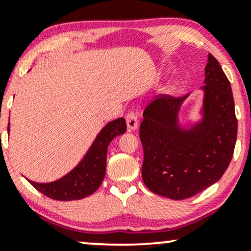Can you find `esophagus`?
<instances>
[{"mask_svg":"<svg viewBox=\"0 0 251 251\" xmlns=\"http://www.w3.org/2000/svg\"><path fill=\"white\" fill-rule=\"evenodd\" d=\"M126 126H128V130H135L139 125V120H137V112L136 111H129L126 116Z\"/></svg>","mask_w":251,"mask_h":251,"instance_id":"esophagus-1","label":"esophagus"}]
</instances>
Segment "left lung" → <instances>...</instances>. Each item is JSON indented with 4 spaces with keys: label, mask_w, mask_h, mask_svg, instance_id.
<instances>
[{
    "label": "left lung",
    "mask_w": 251,
    "mask_h": 251,
    "mask_svg": "<svg viewBox=\"0 0 251 251\" xmlns=\"http://www.w3.org/2000/svg\"><path fill=\"white\" fill-rule=\"evenodd\" d=\"M203 86V121L191 130L177 126L185 97L160 94L144 111L140 140L142 179L158 195L184 200L222 178L233 157L237 118L232 90L217 58L209 53Z\"/></svg>",
    "instance_id": "1"
}]
</instances>
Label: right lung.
I'll list each match as a JSON object with an SVG mask.
<instances>
[{
	"label": "right lung",
	"instance_id": "1",
	"mask_svg": "<svg viewBox=\"0 0 251 251\" xmlns=\"http://www.w3.org/2000/svg\"><path fill=\"white\" fill-rule=\"evenodd\" d=\"M126 130L125 118L107 125L97 136L86 157L73 171L61 179L51 183L28 182L48 198L58 201L80 200L91 195L100 187L106 169V152L110 141ZM9 131V125H8Z\"/></svg>",
	"mask_w": 251,
	"mask_h": 251
}]
</instances>
